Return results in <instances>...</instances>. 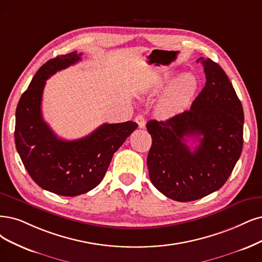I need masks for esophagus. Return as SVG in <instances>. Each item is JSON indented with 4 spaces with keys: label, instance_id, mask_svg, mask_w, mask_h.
<instances>
[{
    "label": "esophagus",
    "instance_id": "1",
    "mask_svg": "<svg viewBox=\"0 0 262 262\" xmlns=\"http://www.w3.org/2000/svg\"><path fill=\"white\" fill-rule=\"evenodd\" d=\"M135 121L137 122V124H138V126H139V128H144V126H146V122H144L143 115H141V114L137 115L136 118H135Z\"/></svg>",
    "mask_w": 262,
    "mask_h": 262
}]
</instances>
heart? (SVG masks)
<instances>
[{
	"instance_id": "obj_1",
	"label": "heart",
	"mask_w": 262,
	"mask_h": 262,
	"mask_svg": "<svg viewBox=\"0 0 262 262\" xmlns=\"http://www.w3.org/2000/svg\"><path fill=\"white\" fill-rule=\"evenodd\" d=\"M169 81V77H163L157 84L159 90L163 89ZM198 89V81L194 75L190 73L182 74L171 82L167 91L159 102V111L162 114H171L182 110L194 96Z\"/></svg>"
}]
</instances>
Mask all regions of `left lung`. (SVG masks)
Here are the masks:
<instances>
[{"instance_id": "8db88e82", "label": "left lung", "mask_w": 262, "mask_h": 262, "mask_svg": "<svg viewBox=\"0 0 262 262\" xmlns=\"http://www.w3.org/2000/svg\"><path fill=\"white\" fill-rule=\"evenodd\" d=\"M206 83L190 110L151 120L147 164L152 185L178 202L204 198L225 185L243 149L244 112L222 68L201 57ZM188 138L199 144L191 151Z\"/></svg>"}]
</instances>
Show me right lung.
Instances as JSON below:
<instances>
[{
    "instance_id": "right-lung-1",
    "label": "right lung",
    "mask_w": 262,
    "mask_h": 262,
    "mask_svg": "<svg viewBox=\"0 0 262 262\" xmlns=\"http://www.w3.org/2000/svg\"><path fill=\"white\" fill-rule=\"evenodd\" d=\"M81 56L72 52L44 63L16 109L15 143L24 166L38 187L63 196L80 195L98 186L113 154L138 126L133 121L105 123L81 139L56 136L42 116L44 86L48 77L80 61Z\"/></svg>"
}]
</instances>
